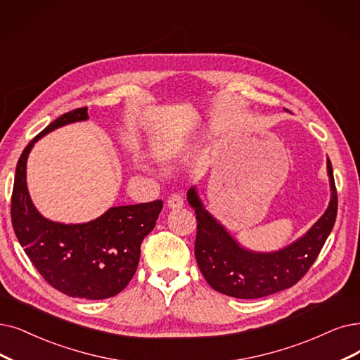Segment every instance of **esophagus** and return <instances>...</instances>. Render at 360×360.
<instances>
[{
  "mask_svg": "<svg viewBox=\"0 0 360 360\" xmlns=\"http://www.w3.org/2000/svg\"><path fill=\"white\" fill-rule=\"evenodd\" d=\"M167 205H168V208H172V210H174V208H181L184 205V200H183V198L180 195L174 193V195H171L168 198Z\"/></svg>",
  "mask_w": 360,
  "mask_h": 360,
  "instance_id": "esophagus-1",
  "label": "esophagus"
}]
</instances>
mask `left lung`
<instances>
[{"label":"left lung","instance_id":"left-lung-1","mask_svg":"<svg viewBox=\"0 0 360 360\" xmlns=\"http://www.w3.org/2000/svg\"><path fill=\"white\" fill-rule=\"evenodd\" d=\"M326 167L330 200L325 214L304 236L275 252H255L240 247L205 210L196 189H189L188 200L198 220L195 258L212 290L235 298H262L291 288L306 275L337 217L338 199L329 160Z\"/></svg>","mask_w":360,"mask_h":360}]
</instances>
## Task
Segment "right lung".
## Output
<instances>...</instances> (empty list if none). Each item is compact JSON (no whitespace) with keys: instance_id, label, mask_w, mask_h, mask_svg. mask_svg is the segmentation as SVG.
I'll return each mask as SVG.
<instances>
[{"instance_id":"right-lung-1","label":"right lung","mask_w":360,"mask_h":360,"mask_svg":"<svg viewBox=\"0 0 360 360\" xmlns=\"http://www.w3.org/2000/svg\"><path fill=\"white\" fill-rule=\"evenodd\" d=\"M87 108L63 113L22 152L11 195V224L26 255L53 288L74 298L103 300L131 281L141 242L156 224L162 200L112 207L82 224L47 220L34 207L26 186V161L35 141L56 128L89 120Z\"/></svg>"}]
</instances>
